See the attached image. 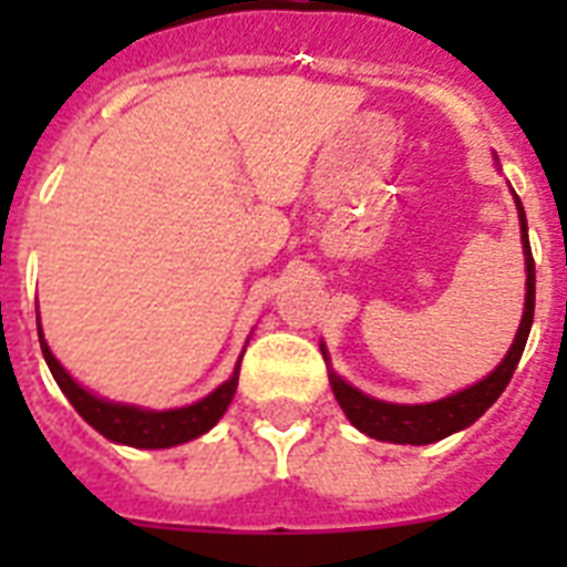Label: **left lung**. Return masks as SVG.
<instances>
[{
	"label": "left lung",
	"mask_w": 567,
	"mask_h": 567,
	"mask_svg": "<svg viewBox=\"0 0 567 567\" xmlns=\"http://www.w3.org/2000/svg\"><path fill=\"white\" fill-rule=\"evenodd\" d=\"M518 203V217H520V240H524V256H527V306H524V318H520L518 336L515 344L506 353L494 373L476 382V385L450 394L444 400L426 405H396V403H382L373 396L355 391L353 385H347L344 379H338L332 373V391L336 400L341 403L344 414L353 421L355 430H362L364 435H371L377 441H394V444H432L453 435V432L465 430L471 423L492 409V403L503 394V388L509 385L512 373L518 368L520 353L527 347L529 327H533V311H536V261H533V249H529V235H527V214L524 205Z\"/></svg>",
	"instance_id": "8db88e82"
}]
</instances>
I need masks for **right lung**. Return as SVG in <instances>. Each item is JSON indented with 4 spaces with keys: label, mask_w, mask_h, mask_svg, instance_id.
<instances>
[{
    "label": "right lung",
    "mask_w": 567,
    "mask_h": 567,
    "mask_svg": "<svg viewBox=\"0 0 567 567\" xmlns=\"http://www.w3.org/2000/svg\"><path fill=\"white\" fill-rule=\"evenodd\" d=\"M38 336L49 371L55 377L58 388L66 394V400L73 403L75 412L82 414L84 421L91 423L96 432H102L105 439L117 441V444H128V447H173V444H185V441L203 435V432H208L214 423L220 421L223 412H226V405H229L231 396H235V388H238L240 362L238 368H235V373H231L220 388H214L212 394L203 396L199 403L185 405V409L146 412V409H137V405L105 403L100 396H93L91 391H84V388L58 364V359L52 355L47 341H43V332H40V329Z\"/></svg>",
    "instance_id": "right-lung-1"
}]
</instances>
